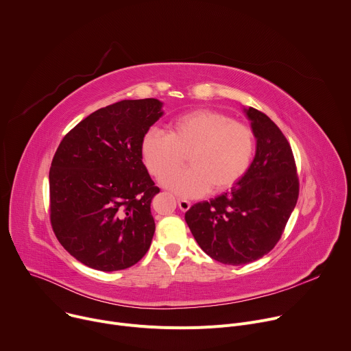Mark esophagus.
I'll return each mask as SVG.
<instances>
[{
  "label": "esophagus",
  "instance_id": "34e87169",
  "mask_svg": "<svg viewBox=\"0 0 351 351\" xmlns=\"http://www.w3.org/2000/svg\"><path fill=\"white\" fill-rule=\"evenodd\" d=\"M178 206H179L180 211H187V210L191 207V203L189 202V199H184V198H178Z\"/></svg>",
  "mask_w": 351,
  "mask_h": 351
}]
</instances>
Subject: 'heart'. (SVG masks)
I'll return each mask as SVG.
<instances>
[{"label":"heart","instance_id":"1","mask_svg":"<svg viewBox=\"0 0 351 351\" xmlns=\"http://www.w3.org/2000/svg\"><path fill=\"white\" fill-rule=\"evenodd\" d=\"M141 157L147 169L160 178L177 167L189 154L190 167L161 179L168 190L183 197H198L232 187L252 164L256 138L247 125L228 115L198 108L175 118L169 132L153 128L141 140Z\"/></svg>","mask_w":351,"mask_h":351}]
</instances>
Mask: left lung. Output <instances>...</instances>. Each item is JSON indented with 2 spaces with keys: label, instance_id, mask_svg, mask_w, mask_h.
Returning a JSON list of instances; mask_svg holds the SVG:
<instances>
[{
  "label": "left lung",
  "instance_id": "obj_1",
  "mask_svg": "<svg viewBox=\"0 0 351 351\" xmlns=\"http://www.w3.org/2000/svg\"><path fill=\"white\" fill-rule=\"evenodd\" d=\"M257 140L250 168L230 190L184 214L198 245L228 265L253 263L275 247L295 207L298 179L291 147L263 112L243 107Z\"/></svg>",
  "mask_w": 351,
  "mask_h": 351
}]
</instances>
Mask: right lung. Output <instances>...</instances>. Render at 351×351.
Returning a JSON list of instances; mask_svg holds the SVG:
<instances>
[{
  "label": "right lung",
  "mask_w": 351,
  "mask_h": 351,
  "mask_svg": "<svg viewBox=\"0 0 351 351\" xmlns=\"http://www.w3.org/2000/svg\"><path fill=\"white\" fill-rule=\"evenodd\" d=\"M157 98L123 99L79 122L49 169L57 239L82 264L104 272L138 263L152 244V199L160 191L141 157L145 132L162 115Z\"/></svg>",
  "instance_id": "obj_1"
}]
</instances>
